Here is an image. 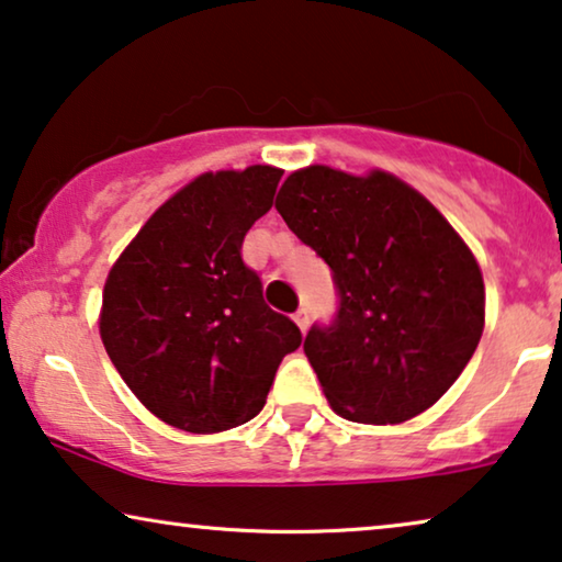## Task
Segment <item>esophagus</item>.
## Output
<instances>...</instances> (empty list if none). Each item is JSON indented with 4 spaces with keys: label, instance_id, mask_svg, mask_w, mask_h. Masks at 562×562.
<instances>
[{
    "label": "esophagus",
    "instance_id": "esophagus-1",
    "mask_svg": "<svg viewBox=\"0 0 562 562\" xmlns=\"http://www.w3.org/2000/svg\"><path fill=\"white\" fill-rule=\"evenodd\" d=\"M292 318H295V323H297V328H300V330H303V334H305V330H307V326H311V318H307V311H305V307H300V311H297L295 315H292Z\"/></svg>",
    "mask_w": 562,
    "mask_h": 562
}]
</instances>
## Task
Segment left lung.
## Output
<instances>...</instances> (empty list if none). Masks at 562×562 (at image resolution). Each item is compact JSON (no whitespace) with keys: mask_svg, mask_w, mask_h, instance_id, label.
Instances as JSON below:
<instances>
[{"mask_svg":"<svg viewBox=\"0 0 562 562\" xmlns=\"http://www.w3.org/2000/svg\"><path fill=\"white\" fill-rule=\"evenodd\" d=\"M274 209L326 259L341 295L334 326L303 344L334 413L400 425L436 405L484 334V278L461 234L386 170L307 165Z\"/></svg>","mask_w":562,"mask_h":562,"instance_id":"left-lung-1","label":"left lung"}]
</instances>
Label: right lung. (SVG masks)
I'll return each mask as SVG.
<instances>
[{
  "instance_id": "1",
  "label": "right lung",
  "mask_w": 562,
  "mask_h": 562,
  "mask_svg": "<svg viewBox=\"0 0 562 562\" xmlns=\"http://www.w3.org/2000/svg\"><path fill=\"white\" fill-rule=\"evenodd\" d=\"M280 178L272 165L203 172L109 270L101 341L134 397L172 428L213 436L249 423L284 353L303 341L241 262L244 236L272 209Z\"/></svg>"
}]
</instances>
